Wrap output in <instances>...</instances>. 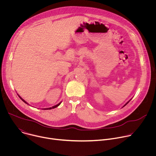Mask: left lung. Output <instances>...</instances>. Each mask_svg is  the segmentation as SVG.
Wrapping results in <instances>:
<instances>
[{"label": "left lung", "instance_id": "8db88e82", "mask_svg": "<svg viewBox=\"0 0 156 156\" xmlns=\"http://www.w3.org/2000/svg\"><path fill=\"white\" fill-rule=\"evenodd\" d=\"M131 99H130L129 101H128V102H126V104H125L123 105V107H124V106H125V105H126V104H128V102H129L131 101Z\"/></svg>", "mask_w": 156, "mask_h": 156}]
</instances>
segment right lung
Instances as JSON below:
<instances>
[{
	"instance_id": "obj_1",
	"label": "right lung",
	"mask_w": 156,
	"mask_h": 156,
	"mask_svg": "<svg viewBox=\"0 0 156 156\" xmlns=\"http://www.w3.org/2000/svg\"><path fill=\"white\" fill-rule=\"evenodd\" d=\"M18 96L20 97V99H21L22 101H23L25 103H26V104H28V103H27V102H26L25 100H23V99H22V98H21V97L19 96V95H18ZM61 102H60V103H58V104H57V105H54V106H53V107H49V108H43V110H50V109H52V108H55V107H58V105H59L61 104Z\"/></svg>"
}]
</instances>
